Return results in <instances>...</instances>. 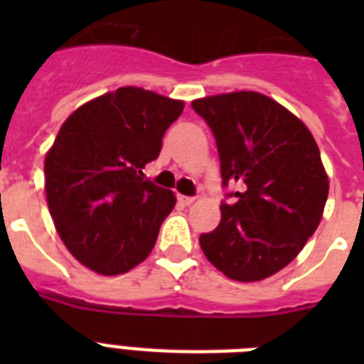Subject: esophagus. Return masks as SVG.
I'll list each match as a JSON object with an SVG mask.
<instances>
[{"label": "esophagus", "instance_id": "obj_1", "mask_svg": "<svg viewBox=\"0 0 364 364\" xmlns=\"http://www.w3.org/2000/svg\"><path fill=\"white\" fill-rule=\"evenodd\" d=\"M177 202L181 205H191L194 202V196H183V194H179V196H177Z\"/></svg>", "mask_w": 364, "mask_h": 364}]
</instances>
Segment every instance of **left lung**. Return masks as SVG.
I'll list each match as a JSON object with an SVG mask.
<instances>
[{
    "instance_id": "left-lung-1",
    "label": "left lung",
    "mask_w": 364,
    "mask_h": 364,
    "mask_svg": "<svg viewBox=\"0 0 364 364\" xmlns=\"http://www.w3.org/2000/svg\"><path fill=\"white\" fill-rule=\"evenodd\" d=\"M213 132L223 187L221 223L200 236L217 270L236 282H260L291 262L314 236L328 196L316 139L300 119L259 92L194 100Z\"/></svg>"
}]
</instances>
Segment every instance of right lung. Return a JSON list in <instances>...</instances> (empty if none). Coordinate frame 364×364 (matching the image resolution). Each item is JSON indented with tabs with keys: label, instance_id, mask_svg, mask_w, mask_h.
<instances>
[{
	"label": "right lung",
	"instance_id": "right-lung-1",
	"mask_svg": "<svg viewBox=\"0 0 364 364\" xmlns=\"http://www.w3.org/2000/svg\"><path fill=\"white\" fill-rule=\"evenodd\" d=\"M185 104L137 87L81 105L45 156V193L60 238L81 264L117 276L147 259L176 205L143 179Z\"/></svg>",
	"mask_w": 364,
	"mask_h": 364
}]
</instances>
